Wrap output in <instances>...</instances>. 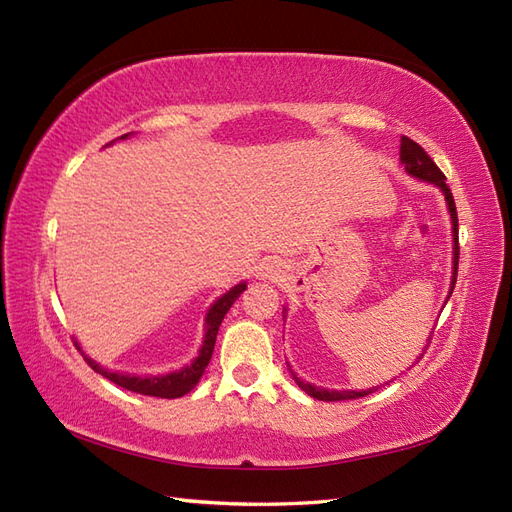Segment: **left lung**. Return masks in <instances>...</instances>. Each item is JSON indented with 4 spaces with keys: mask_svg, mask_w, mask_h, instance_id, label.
I'll return each instance as SVG.
<instances>
[{
    "mask_svg": "<svg viewBox=\"0 0 512 512\" xmlns=\"http://www.w3.org/2000/svg\"><path fill=\"white\" fill-rule=\"evenodd\" d=\"M400 160L406 168V173H411L413 177H419L424 181H430L435 183V186H439L445 194V201H448V209H450V216H452V233H454V277H452V290H454V283H456V272H458V255H461V248H458V216H456V205H454V196H452V190L448 183H445V175L441 173V168L432 162V157L419 147V144L411 138L402 136V147H400ZM450 290V294H452ZM432 339V337H430ZM430 344V342H428ZM424 357V355H422ZM296 378V376H294ZM298 387L303 389L305 393H309L311 398L316 400H324V402H337V400H357V398H363L368 396V393H372V389L368 391H329V389H320L316 385H309V383H303L298 381L296 378Z\"/></svg>",
    "mask_w": 512,
    "mask_h": 512,
    "instance_id": "left-lung-1",
    "label": "left lung"
}]
</instances>
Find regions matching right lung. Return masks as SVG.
<instances>
[{"label": "right lung", "instance_id": "obj_1", "mask_svg": "<svg viewBox=\"0 0 512 512\" xmlns=\"http://www.w3.org/2000/svg\"><path fill=\"white\" fill-rule=\"evenodd\" d=\"M127 136V134H125ZM121 136V138H125ZM246 290V283H240L235 285L233 290H229L225 296H220L216 303L212 305V309H209L207 313V320H205V342L201 346V352L199 357H196L190 365H186V368L179 370V372H173V374H166V376H129V374H119V372H108L103 370L99 363H95L93 359H88L84 352L82 357L84 361L93 368L97 374L106 376L108 381H112L114 385H119L123 389H129V391H136V393H142V396H155V398H181L183 393H188L190 389H194V385L199 383V378L203 376L205 368L209 359H212V352H214V344H216V335H218V329H220V322L222 318L227 316V311L231 309V305L238 300V296ZM77 350H80V346H77Z\"/></svg>", "mask_w": 512, "mask_h": 512}]
</instances>
